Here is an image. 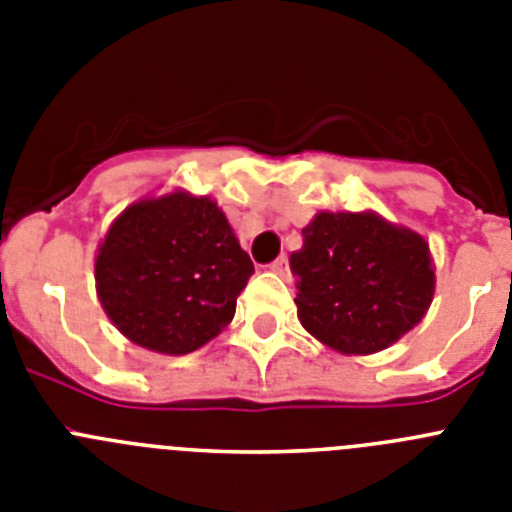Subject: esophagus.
Segmentation results:
<instances>
[{"label": "esophagus", "instance_id": "obj_1", "mask_svg": "<svg viewBox=\"0 0 512 512\" xmlns=\"http://www.w3.org/2000/svg\"><path fill=\"white\" fill-rule=\"evenodd\" d=\"M271 271H277V274H282V277H284V274H287V271H289V261H287V256H284V253H282V256H277V259H274V261H271Z\"/></svg>", "mask_w": 512, "mask_h": 512}]
</instances>
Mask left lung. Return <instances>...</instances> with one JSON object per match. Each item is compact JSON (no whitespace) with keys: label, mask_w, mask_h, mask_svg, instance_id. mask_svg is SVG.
I'll use <instances>...</instances> for the list:
<instances>
[{"label":"left lung","mask_w":512,"mask_h":512,"mask_svg":"<svg viewBox=\"0 0 512 512\" xmlns=\"http://www.w3.org/2000/svg\"><path fill=\"white\" fill-rule=\"evenodd\" d=\"M297 318L341 354H374L423 320L433 300L428 243L374 212H320L289 256Z\"/></svg>","instance_id":"obj_1"}]
</instances>
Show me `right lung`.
<instances>
[{
	"instance_id": "add662e5",
	"label": "right lung",
	"mask_w": 512,
	"mask_h": 512,
	"mask_svg": "<svg viewBox=\"0 0 512 512\" xmlns=\"http://www.w3.org/2000/svg\"><path fill=\"white\" fill-rule=\"evenodd\" d=\"M253 274L228 217L187 192L130 205L99 246V302L120 333L158 354H192L235 315Z\"/></svg>"
}]
</instances>
